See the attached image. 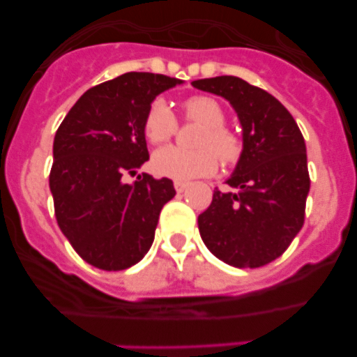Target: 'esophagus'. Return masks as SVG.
<instances>
[{
    "mask_svg": "<svg viewBox=\"0 0 357 357\" xmlns=\"http://www.w3.org/2000/svg\"><path fill=\"white\" fill-rule=\"evenodd\" d=\"M186 186H188V183H186V181H174V188H176V192H178V193L185 192Z\"/></svg>",
    "mask_w": 357,
    "mask_h": 357,
    "instance_id": "34e87169",
    "label": "esophagus"
}]
</instances>
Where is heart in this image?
<instances>
[{"mask_svg": "<svg viewBox=\"0 0 357 357\" xmlns=\"http://www.w3.org/2000/svg\"><path fill=\"white\" fill-rule=\"evenodd\" d=\"M186 117L204 126L197 146L199 150H183L165 146L152 157V169L158 176L172 179H192L211 176L218 169V153L225 164H235L242 153V142L225 126L222 107L211 96H192L185 103ZM176 117L167 103L157 98L145 117V135L152 143H164L176 132Z\"/></svg>", "mask_w": 357, "mask_h": 357, "instance_id": "1", "label": "heart"}]
</instances>
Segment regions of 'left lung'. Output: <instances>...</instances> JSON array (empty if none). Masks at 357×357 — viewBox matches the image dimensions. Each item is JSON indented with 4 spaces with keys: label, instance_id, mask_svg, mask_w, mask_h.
Returning a JSON list of instances; mask_svg holds the SVG:
<instances>
[{
    "label": "left lung",
    "instance_id": "left-lung-1",
    "mask_svg": "<svg viewBox=\"0 0 357 357\" xmlns=\"http://www.w3.org/2000/svg\"><path fill=\"white\" fill-rule=\"evenodd\" d=\"M193 88L233 107L242 153L226 183L199 215L205 247L235 268H261L289 248L304 225L309 172L305 143L290 112L273 95L235 75L199 79Z\"/></svg>",
    "mask_w": 357,
    "mask_h": 357
}]
</instances>
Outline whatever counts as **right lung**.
Masks as SVG:
<instances>
[{
	"mask_svg": "<svg viewBox=\"0 0 357 357\" xmlns=\"http://www.w3.org/2000/svg\"><path fill=\"white\" fill-rule=\"evenodd\" d=\"M181 79L128 72L88 89L53 142L50 190L60 229L88 264L122 271L145 257L162 207L176 195L171 179L136 174L149 160L145 117L160 93Z\"/></svg>",
	"mask_w": 357,
	"mask_h": 357,
	"instance_id": "obj_1",
	"label": "right lung"
}]
</instances>
